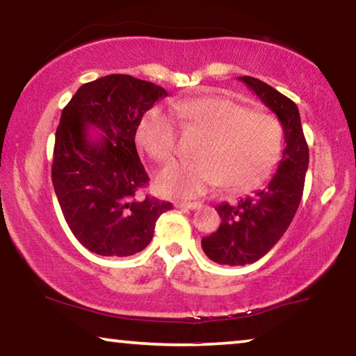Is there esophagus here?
I'll use <instances>...</instances> for the list:
<instances>
[{
    "mask_svg": "<svg viewBox=\"0 0 356 356\" xmlns=\"http://www.w3.org/2000/svg\"><path fill=\"white\" fill-rule=\"evenodd\" d=\"M202 204L197 202H176V208L180 209H198Z\"/></svg>",
    "mask_w": 356,
    "mask_h": 356,
    "instance_id": "esophagus-1",
    "label": "esophagus"
}]
</instances>
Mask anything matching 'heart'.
I'll return each instance as SVG.
<instances>
[{
	"label": "heart",
	"instance_id": "b5f03b06",
	"mask_svg": "<svg viewBox=\"0 0 356 356\" xmlns=\"http://www.w3.org/2000/svg\"><path fill=\"white\" fill-rule=\"evenodd\" d=\"M172 106L185 124L208 138L200 161L171 163L158 174L156 187L163 195L190 200L219 184L242 192L271 176L282 153V127L271 114L250 111L222 97L177 99ZM137 140L154 161H169L177 149L179 127L171 114L154 106L140 121Z\"/></svg>",
	"mask_w": 356,
	"mask_h": 356
}]
</instances>
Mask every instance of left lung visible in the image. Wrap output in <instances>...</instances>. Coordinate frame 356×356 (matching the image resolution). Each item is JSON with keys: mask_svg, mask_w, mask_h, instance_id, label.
I'll return each instance as SVG.
<instances>
[{"mask_svg": "<svg viewBox=\"0 0 356 356\" xmlns=\"http://www.w3.org/2000/svg\"><path fill=\"white\" fill-rule=\"evenodd\" d=\"M238 79L279 118L285 147L276 176L266 187L235 204L216 207L221 226L202 238V247L209 259L227 266L258 261L279 242L302 202L309 159L297 104L259 79Z\"/></svg>", "mask_w": 356, "mask_h": 356, "instance_id": "obj_1", "label": "left lung"}]
</instances>
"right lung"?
Returning a JSON list of instances; mask_svg holds the SVG:
<instances>
[{
	"instance_id": "obj_1",
	"label": "right lung",
	"mask_w": 356,
	"mask_h": 356,
	"mask_svg": "<svg viewBox=\"0 0 356 356\" xmlns=\"http://www.w3.org/2000/svg\"><path fill=\"white\" fill-rule=\"evenodd\" d=\"M168 92L126 74L83 83L63 109L51 180L69 229L102 257H130L152 242L171 203L145 195L149 182L135 134L143 114ZM104 131L92 139L88 126Z\"/></svg>"
}]
</instances>
